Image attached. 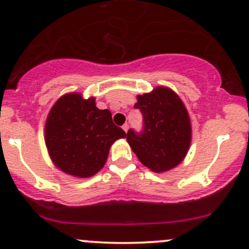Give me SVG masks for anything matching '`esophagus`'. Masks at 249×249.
<instances>
[{
    "label": "esophagus",
    "mask_w": 249,
    "mask_h": 249,
    "mask_svg": "<svg viewBox=\"0 0 249 249\" xmlns=\"http://www.w3.org/2000/svg\"><path fill=\"white\" fill-rule=\"evenodd\" d=\"M123 130H124L125 132H127V130H128V124H127V123H125V124L123 125Z\"/></svg>",
    "instance_id": "obj_1"
}]
</instances>
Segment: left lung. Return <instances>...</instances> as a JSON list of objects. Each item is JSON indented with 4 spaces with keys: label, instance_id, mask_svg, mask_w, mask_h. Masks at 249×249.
Listing matches in <instances>:
<instances>
[{
    "label": "left lung",
    "instance_id": "1",
    "mask_svg": "<svg viewBox=\"0 0 249 249\" xmlns=\"http://www.w3.org/2000/svg\"><path fill=\"white\" fill-rule=\"evenodd\" d=\"M134 108L142 115L139 132L130 128L126 141L142 165L164 172L181 162L191 144L190 117L172 90L157 88L137 97Z\"/></svg>",
    "mask_w": 249,
    "mask_h": 249
}]
</instances>
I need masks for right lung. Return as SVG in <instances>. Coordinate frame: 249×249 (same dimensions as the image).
Instances as JSON below:
<instances>
[{"mask_svg": "<svg viewBox=\"0 0 249 249\" xmlns=\"http://www.w3.org/2000/svg\"><path fill=\"white\" fill-rule=\"evenodd\" d=\"M126 133L112 122L108 110H99L95 98L79 93L63 96L51 108L45 124V144L51 159L63 172L88 178L98 172L108 150Z\"/></svg>", "mask_w": 249, "mask_h": 249, "instance_id": "obj_1", "label": "right lung"}]
</instances>
